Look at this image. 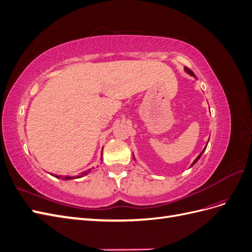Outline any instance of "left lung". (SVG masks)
Instances as JSON below:
<instances>
[{
    "label": "left lung",
    "mask_w": 252,
    "mask_h": 252,
    "mask_svg": "<svg viewBox=\"0 0 252 252\" xmlns=\"http://www.w3.org/2000/svg\"><path fill=\"white\" fill-rule=\"evenodd\" d=\"M185 71H186V72H187V73H189V74H190V75H192V77H194V78H195V75H194V73H193V72H192V71H191V70H190V69H189V68H187V67H185ZM205 149H206V148H205ZM205 149H204V150H205ZM204 150H203V151H202V152H201V154H200V155H199V156H197V158H195V159H194V161H193V163H192V165H191V166H193V165H194V164H195V163H196V162H197V161H199V158H201V156H202V155H203V152H204Z\"/></svg>",
    "instance_id": "8db88e82"
}]
</instances>
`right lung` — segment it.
I'll list each match as a JSON object with an SVG mask.
<instances>
[{
    "mask_svg": "<svg viewBox=\"0 0 252 252\" xmlns=\"http://www.w3.org/2000/svg\"><path fill=\"white\" fill-rule=\"evenodd\" d=\"M101 161H102V157H101ZM90 170H87V171H85V172H82L81 174H79V175H75V177H65L64 178V180H71V179H78V178H82V177H84V175H86L88 172H89ZM56 178H60L59 175H55Z\"/></svg>",
    "mask_w": 252,
    "mask_h": 252,
    "instance_id": "1",
    "label": "right lung"
}]
</instances>
